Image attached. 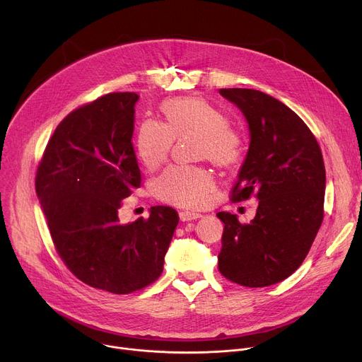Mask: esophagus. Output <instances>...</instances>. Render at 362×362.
Returning a JSON list of instances; mask_svg holds the SVG:
<instances>
[{
  "mask_svg": "<svg viewBox=\"0 0 362 362\" xmlns=\"http://www.w3.org/2000/svg\"><path fill=\"white\" fill-rule=\"evenodd\" d=\"M202 215L199 214H193V212H187V211H183L179 214V218L182 222H189V221H194V219H199Z\"/></svg>",
  "mask_w": 362,
  "mask_h": 362,
  "instance_id": "34e87169",
  "label": "esophagus"
}]
</instances>
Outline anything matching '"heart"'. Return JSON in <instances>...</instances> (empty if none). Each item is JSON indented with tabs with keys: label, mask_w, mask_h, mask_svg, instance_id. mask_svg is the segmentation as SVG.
<instances>
[{
	"label": "heart",
	"mask_w": 362,
	"mask_h": 362,
	"mask_svg": "<svg viewBox=\"0 0 362 362\" xmlns=\"http://www.w3.org/2000/svg\"><path fill=\"white\" fill-rule=\"evenodd\" d=\"M166 123L147 119L136 134V153L147 170L162 166L175 139L196 134L200 158L219 166H233L243 158L246 140L228 124V116L214 103L202 97H176L162 105ZM215 192V177L199 168L172 166L153 182V193L162 202L186 209H199L209 203Z\"/></svg>",
	"instance_id": "b5f03b06"
}]
</instances>
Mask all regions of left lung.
<instances>
[{
	"label": "left lung",
	"mask_w": 362,
	"mask_h": 362,
	"mask_svg": "<svg viewBox=\"0 0 362 362\" xmlns=\"http://www.w3.org/2000/svg\"><path fill=\"white\" fill-rule=\"evenodd\" d=\"M219 93L243 113L250 136L230 200L255 193L259 206L245 225L229 212L216 215L225 223L218 267L242 286H269L300 267L321 228L322 153L313 132L282 101L252 88Z\"/></svg>",
	"instance_id": "8db88e82"
}]
</instances>
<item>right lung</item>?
Segmentation results:
<instances>
[{
	"label": "right lung",
	"mask_w": 362,
	"mask_h": 362,
	"mask_svg": "<svg viewBox=\"0 0 362 362\" xmlns=\"http://www.w3.org/2000/svg\"><path fill=\"white\" fill-rule=\"evenodd\" d=\"M136 93H110L71 112L48 140L35 192L66 267L84 284L123 295L163 272L179 215L153 206L122 225L119 209L141 182L132 137Z\"/></svg>",
	"instance_id": "add662e5"
}]
</instances>
